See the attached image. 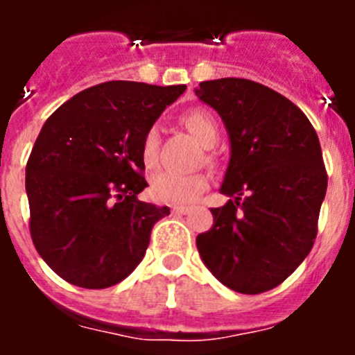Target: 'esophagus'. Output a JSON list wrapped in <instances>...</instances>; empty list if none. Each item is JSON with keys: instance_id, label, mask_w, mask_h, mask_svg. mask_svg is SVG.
I'll return each mask as SVG.
<instances>
[{"instance_id": "1", "label": "esophagus", "mask_w": 355, "mask_h": 355, "mask_svg": "<svg viewBox=\"0 0 355 355\" xmlns=\"http://www.w3.org/2000/svg\"><path fill=\"white\" fill-rule=\"evenodd\" d=\"M172 213L174 215H187L188 208L187 206H172Z\"/></svg>"}]
</instances>
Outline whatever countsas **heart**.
Listing matches in <instances>:
<instances>
[{"label":"heart","instance_id":"b5f03b06","mask_svg":"<svg viewBox=\"0 0 355 355\" xmlns=\"http://www.w3.org/2000/svg\"><path fill=\"white\" fill-rule=\"evenodd\" d=\"M184 126L205 147L215 146L218 131L211 115L205 110H192L183 117ZM142 158L147 167L158 163V128H149L142 140ZM206 174H180V172H159L150 181V193L159 202L167 205H190L208 188Z\"/></svg>","mask_w":355,"mask_h":355}]
</instances>
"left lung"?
<instances>
[{
    "mask_svg": "<svg viewBox=\"0 0 355 355\" xmlns=\"http://www.w3.org/2000/svg\"><path fill=\"white\" fill-rule=\"evenodd\" d=\"M200 101L220 115L229 163L213 225L197 236L200 259L222 284L256 295L279 286L316 238L327 192L322 147L302 110L241 78L202 81Z\"/></svg>",
    "mask_w": 355,
    "mask_h": 355,
    "instance_id": "obj_1",
    "label": "left lung"
}]
</instances>
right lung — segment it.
I'll return each instance as SVG.
<instances>
[{"mask_svg": "<svg viewBox=\"0 0 355 355\" xmlns=\"http://www.w3.org/2000/svg\"><path fill=\"white\" fill-rule=\"evenodd\" d=\"M187 85L106 81L44 122L26 165L30 233L67 283L114 286L139 266L167 206L137 199L147 181L142 140Z\"/></svg>", "mask_w": 355, "mask_h": 355, "instance_id": "1", "label": "right lung"}]
</instances>
